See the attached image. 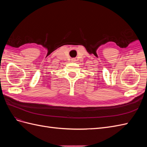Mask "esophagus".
I'll list each match as a JSON object with an SVG mask.
<instances>
[{
    "instance_id": "esophagus-1",
    "label": "esophagus",
    "mask_w": 147,
    "mask_h": 147,
    "mask_svg": "<svg viewBox=\"0 0 147 147\" xmlns=\"http://www.w3.org/2000/svg\"><path fill=\"white\" fill-rule=\"evenodd\" d=\"M71 60H72V62H75V60H76V59H74V58H73V59H72Z\"/></svg>"
}]
</instances>
